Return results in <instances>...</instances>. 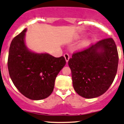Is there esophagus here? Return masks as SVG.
Wrapping results in <instances>:
<instances>
[{
  "instance_id": "34e87169",
  "label": "esophagus",
  "mask_w": 124,
  "mask_h": 124,
  "mask_svg": "<svg viewBox=\"0 0 124 124\" xmlns=\"http://www.w3.org/2000/svg\"><path fill=\"white\" fill-rule=\"evenodd\" d=\"M64 57L65 60H66V62H68L69 60V58H70L69 55L67 53H66V54H64Z\"/></svg>"
}]
</instances>
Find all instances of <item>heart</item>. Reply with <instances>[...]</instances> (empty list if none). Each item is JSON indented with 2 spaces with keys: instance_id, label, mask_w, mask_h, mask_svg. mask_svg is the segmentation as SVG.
<instances>
[{
  "instance_id": "obj_1",
  "label": "heart",
  "mask_w": 124,
  "mask_h": 124,
  "mask_svg": "<svg viewBox=\"0 0 124 124\" xmlns=\"http://www.w3.org/2000/svg\"><path fill=\"white\" fill-rule=\"evenodd\" d=\"M90 40H85V41H84L83 42L81 43V44L79 45V48H86V47H87L88 46L90 45Z\"/></svg>"
}]
</instances>
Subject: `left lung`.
<instances>
[{
    "label": "left lung",
    "instance_id": "8db88e82",
    "mask_svg": "<svg viewBox=\"0 0 124 124\" xmlns=\"http://www.w3.org/2000/svg\"><path fill=\"white\" fill-rule=\"evenodd\" d=\"M118 60L116 45L111 38L73 54L68 64L75 91L86 99L104 94L114 81Z\"/></svg>",
    "mask_w": 124,
    "mask_h": 124
}]
</instances>
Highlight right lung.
<instances>
[{"label": "right lung", "mask_w": 124, "mask_h": 124, "mask_svg": "<svg viewBox=\"0 0 124 124\" xmlns=\"http://www.w3.org/2000/svg\"><path fill=\"white\" fill-rule=\"evenodd\" d=\"M27 30L12 39L9 47L8 67L12 82L27 98L39 100L53 93L58 73L65 66L64 57L29 51L24 43Z\"/></svg>", "instance_id": "1"}]
</instances>
